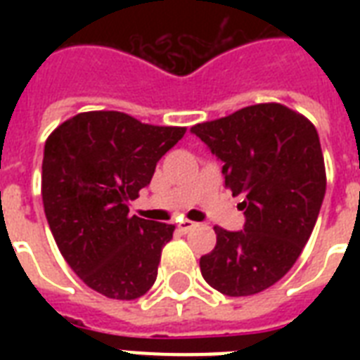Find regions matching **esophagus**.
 <instances>
[{
  "instance_id": "34e87169",
  "label": "esophagus",
  "mask_w": 360,
  "mask_h": 360,
  "mask_svg": "<svg viewBox=\"0 0 360 360\" xmlns=\"http://www.w3.org/2000/svg\"><path fill=\"white\" fill-rule=\"evenodd\" d=\"M194 226H196V222H192V220H181L179 224H177V228H179V231L186 233V231H191Z\"/></svg>"
}]
</instances>
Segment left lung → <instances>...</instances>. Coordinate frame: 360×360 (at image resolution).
<instances>
[{
	"mask_svg": "<svg viewBox=\"0 0 360 360\" xmlns=\"http://www.w3.org/2000/svg\"><path fill=\"white\" fill-rule=\"evenodd\" d=\"M191 130L224 162L233 196H245V228L214 226L217 245L200 259L203 278L224 295L259 293L293 267L318 220L327 186L318 130L278 103L246 106Z\"/></svg>",
	"mask_w": 360,
	"mask_h": 360,
	"instance_id": "1",
	"label": "left lung"
}]
</instances>
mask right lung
Returning a JSON list of instances; mask_svg holds the SVG:
<instances>
[{"label":"right lung","mask_w":360,"mask_h":360,"mask_svg":"<svg viewBox=\"0 0 360 360\" xmlns=\"http://www.w3.org/2000/svg\"><path fill=\"white\" fill-rule=\"evenodd\" d=\"M185 132L101 110L48 136L41 191L48 226L69 267L104 297L132 301L157 280L175 226L130 217L129 202Z\"/></svg>","instance_id":"obj_1"}]
</instances>
